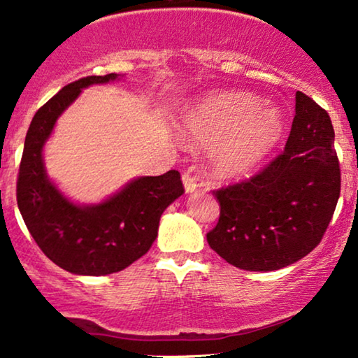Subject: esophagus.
<instances>
[{"label": "esophagus", "instance_id": "esophagus-1", "mask_svg": "<svg viewBox=\"0 0 358 358\" xmlns=\"http://www.w3.org/2000/svg\"><path fill=\"white\" fill-rule=\"evenodd\" d=\"M182 182H184V190H185V194H192L194 190L199 187L197 179H195L194 176L190 174V173H184V176H182Z\"/></svg>", "mask_w": 358, "mask_h": 358}]
</instances>
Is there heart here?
<instances>
[{"instance_id": "obj_1", "label": "heart", "mask_w": 358, "mask_h": 358, "mask_svg": "<svg viewBox=\"0 0 358 358\" xmlns=\"http://www.w3.org/2000/svg\"><path fill=\"white\" fill-rule=\"evenodd\" d=\"M280 112L261 106L248 92H220L185 112L182 131L192 143L208 145L215 176L233 179L252 169L280 138Z\"/></svg>"}]
</instances>
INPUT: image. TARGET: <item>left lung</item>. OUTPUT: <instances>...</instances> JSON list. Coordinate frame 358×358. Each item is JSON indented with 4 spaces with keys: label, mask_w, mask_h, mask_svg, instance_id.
I'll return each mask as SVG.
<instances>
[{
    "label": "left lung",
    "mask_w": 358,
    "mask_h": 358,
    "mask_svg": "<svg viewBox=\"0 0 358 358\" xmlns=\"http://www.w3.org/2000/svg\"><path fill=\"white\" fill-rule=\"evenodd\" d=\"M341 194L334 129L324 109L296 91L285 150L244 182L215 190L220 203L208 246L243 271L292 266L322 239Z\"/></svg>",
    "instance_id": "8db88e82"
}]
</instances>
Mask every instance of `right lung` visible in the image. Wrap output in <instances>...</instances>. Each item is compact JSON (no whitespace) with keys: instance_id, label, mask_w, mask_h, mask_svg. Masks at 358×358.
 I'll return each mask as SVG.
<instances>
[{"instance_id":"obj_1","label":"right lung","mask_w":358,"mask_h":358,"mask_svg":"<svg viewBox=\"0 0 358 358\" xmlns=\"http://www.w3.org/2000/svg\"><path fill=\"white\" fill-rule=\"evenodd\" d=\"M120 75L86 76L63 87L36 112L29 127L17 178V207L42 252L75 275L124 271L150 251L159 218L184 194L179 171L131 179L99 203H75L48 178L43 146L58 117L92 85Z\"/></svg>"}]
</instances>
